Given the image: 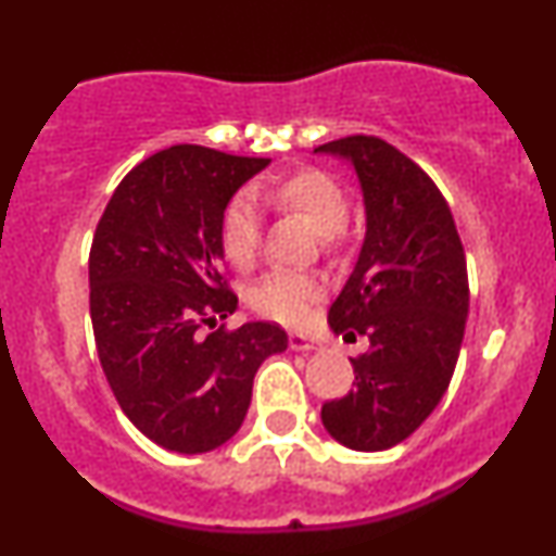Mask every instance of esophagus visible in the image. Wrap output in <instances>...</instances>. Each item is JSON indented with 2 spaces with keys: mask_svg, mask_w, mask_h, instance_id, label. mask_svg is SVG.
<instances>
[{
  "mask_svg": "<svg viewBox=\"0 0 556 556\" xmlns=\"http://www.w3.org/2000/svg\"><path fill=\"white\" fill-rule=\"evenodd\" d=\"M290 348L295 350V353H316V350H321V342H318L316 337H308V334H300V331H292V334H290Z\"/></svg>",
  "mask_w": 556,
  "mask_h": 556,
  "instance_id": "esophagus-1",
  "label": "esophagus"
}]
</instances>
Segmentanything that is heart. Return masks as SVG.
<instances>
[{
	"label": "heart",
	"mask_w": 556,
	"mask_h": 556,
	"mask_svg": "<svg viewBox=\"0 0 556 556\" xmlns=\"http://www.w3.org/2000/svg\"><path fill=\"white\" fill-rule=\"evenodd\" d=\"M264 198L274 206L295 212L308 219L321 238H334L342 232L348 222V201L342 188L324 172H298L269 185ZM261 238V216L258 206L251 195H235L222 214L219 240L227 261L238 269H248L258 253ZM318 295L316 279L298 271H271L261 277L248 292L253 308L261 316H269L274 321L298 324L308 316L311 303Z\"/></svg>",
	"instance_id": "b5f03b06"
}]
</instances>
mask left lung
Instances as JSON below:
<instances>
[{"label":"left lung","instance_id":"1","mask_svg":"<svg viewBox=\"0 0 556 556\" xmlns=\"http://www.w3.org/2000/svg\"><path fill=\"white\" fill-rule=\"evenodd\" d=\"M314 154L353 167L366 214L329 329L366 334L368 353L350 358L355 389L321 407V424L342 446L381 452L431 416L455 374L470 303L463 242L437 185L394 146L353 136Z\"/></svg>","mask_w":556,"mask_h":556}]
</instances>
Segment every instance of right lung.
<instances>
[{
    "label": "right lung",
    "instance_id": "add662e5",
    "mask_svg": "<svg viewBox=\"0 0 556 556\" xmlns=\"http://www.w3.org/2000/svg\"><path fill=\"white\" fill-rule=\"evenodd\" d=\"M269 164L172 146L127 172L96 227L88 287L101 368L132 426L169 452L229 442L258 366L287 350L277 324L201 331L238 311L219 274L222 214Z\"/></svg>",
    "mask_w": 556,
    "mask_h": 556
}]
</instances>
